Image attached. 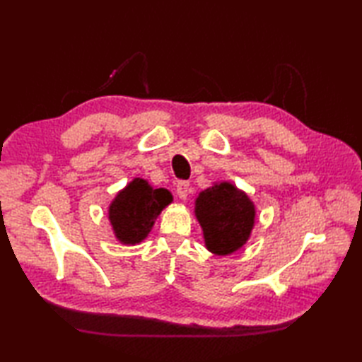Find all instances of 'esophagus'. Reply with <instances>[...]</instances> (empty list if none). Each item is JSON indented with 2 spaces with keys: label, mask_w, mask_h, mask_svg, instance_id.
I'll return each instance as SVG.
<instances>
[{
  "label": "esophagus",
  "mask_w": 362,
  "mask_h": 362,
  "mask_svg": "<svg viewBox=\"0 0 362 362\" xmlns=\"http://www.w3.org/2000/svg\"><path fill=\"white\" fill-rule=\"evenodd\" d=\"M175 191H177V196H179V197L182 199V201H187L188 193H189V182L180 180L179 183H177Z\"/></svg>",
  "instance_id": "esophagus-1"
}]
</instances>
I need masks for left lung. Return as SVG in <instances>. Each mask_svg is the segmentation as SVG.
I'll return each instance as SVG.
<instances>
[{"instance_id": "8db88e82", "label": "left lung", "mask_w": 362, "mask_h": 362, "mask_svg": "<svg viewBox=\"0 0 362 362\" xmlns=\"http://www.w3.org/2000/svg\"><path fill=\"white\" fill-rule=\"evenodd\" d=\"M196 218L205 245L214 255H230L247 243L255 224V205L230 182L214 183L196 199Z\"/></svg>"}]
</instances>
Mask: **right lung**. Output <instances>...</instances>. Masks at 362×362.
<instances>
[{
  "label": "right lung",
  "mask_w": 362,
  "mask_h": 362,
  "mask_svg": "<svg viewBox=\"0 0 362 362\" xmlns=\"http://www.w3.org/2000/svg\"><path fill=\"white\" fill-rule=\"evenodd\" d=\"M173 202V194L165 188H152L136 177L121 189L109 206V221L121 244L134 245L149 235L161 210Z\"/></svg>",
  "instance_id": "add662e5"
}]
</instances>
